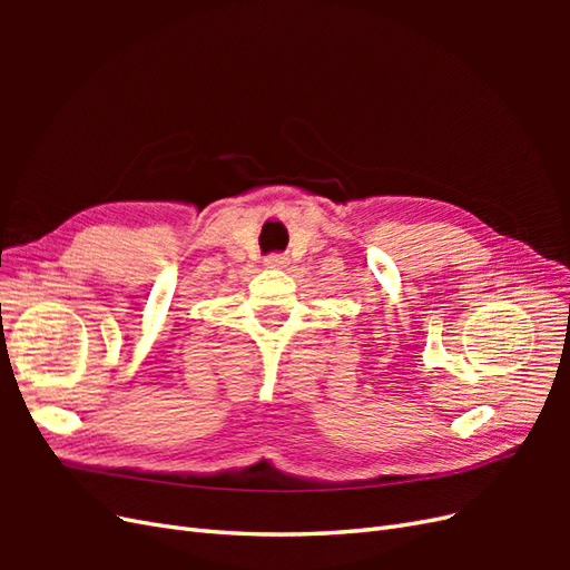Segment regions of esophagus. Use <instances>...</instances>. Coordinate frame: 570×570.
<instances>
[{
    "mask_svg": "<svg viewBox=\"0 0 570 570\" xmlns=\"http://www.w3.org/2000/svg\"><path fill=\"white\" fill-rule=\"evenodd\" d=\"M287 264H289L287 256H281V254H271V256L264 258V266L266 268H285Z\"/></svg>",
    "mask_w": 570,
    "mask_h": 570,
    "instance_id": "esophagus-1",
    "label": "esophagus"
}]
</instances>
